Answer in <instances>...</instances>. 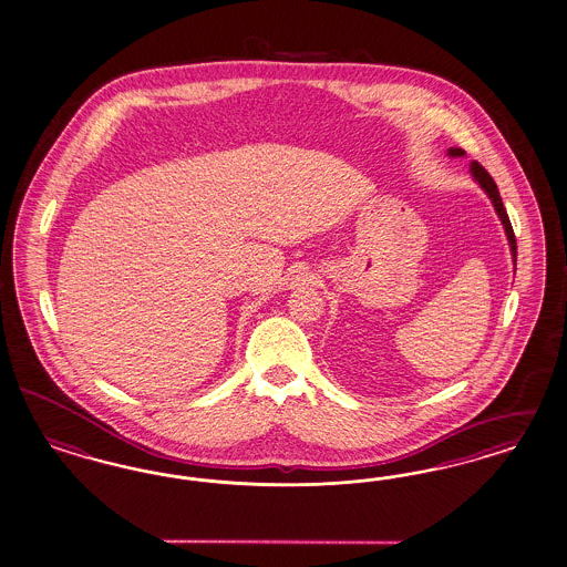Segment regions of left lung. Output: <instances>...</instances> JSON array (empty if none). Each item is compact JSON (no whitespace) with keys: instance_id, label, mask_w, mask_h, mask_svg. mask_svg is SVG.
I'll return each instance as SVG.
<instances>
[{"instance_id":"8db88e82","label":"left lung","mask_w":567,"mask_h":567,"mask_svg":"<svg viewBox=\"0 0 567 567\" xmlns=\"http://www.w3.org/2000/svg\"><path fill=\"white\" fill-rule=\"evenodd\" d=\"M446 155H449V157H464L465 152L464 150H460V147H449ZM470 174H472V178L481 185V189L488 195L491 204H493L495 212H497L498 220L503 224L505 235H507V240H509V249H512V259H514L515 266V261H517V245H515L514 228H512L509 216H507V212H505V207H503V202H501L497 185H495L493 176L484 171L478 162H472V164H470Z\"/></svg>"}]
</instances>
